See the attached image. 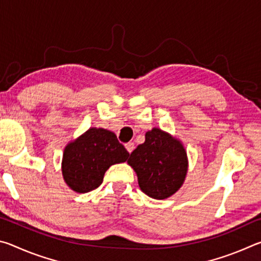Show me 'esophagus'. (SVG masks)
<instances>
[{"instance_id": "obj_1", "label": "esophagus", "mask_w": 261, "mask_h": 261, "mask_svg": "<svg viewBox=\"0 0 261 261\" xmlns=\"http://www.w3.org/2000/svg\"><path fill=\"white\" fill-rule=\"evenodd\" d=\"M125 148H126L127 152L131 153L135 149V144L134 143H127V144H125Z\"/></svg>"}]
</instances>
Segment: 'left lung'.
<instances>
[{"label":"left lung","mask_w":261,"mask_h":261,"mask_svg":"<svg viewBox=\"0 0 261 261\" xmlns=\"http://www.w3.org/2000/svg\"><path fill=\"white\" fill-rule=\"evenodd\" d=\"M141 191L153 199H167L182 187L189 160L182 141L159 127L145 135V141L130 154Z\"/></svg>","instance_id":"left-lung-1"}]
</instances>
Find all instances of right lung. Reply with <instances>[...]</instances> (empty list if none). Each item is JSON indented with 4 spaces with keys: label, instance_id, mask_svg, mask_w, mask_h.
Instances as JSON below:
<instances>
[{
    "label": "right lung",
    "instance_id": "add662e5",
    "mask_svg": "<svg viewBox=\"0 0 261 261\" xmlns=\"http://www.w3.org/2000/svg\"><path fill=\"white\" fill-rule=\"evenodd\" d=\"M129 155L114 132L90 127L64 147L62 175L74 192H90L102 183L110 166L125 162Z\"/></svg>",
    "mask_w": 261,
    "mask_h": 261
}]
</instances>
